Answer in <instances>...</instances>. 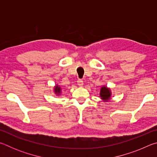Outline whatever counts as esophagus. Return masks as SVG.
Returning a JSON list of instances; mask_svg holds the SVG:
<instances>
[{
	"instance_id": "obj_1",
	"label": "esophagus",
	"mask_w": 157,
	"mask_h": 157,
	"mask_svg": "<svg viewBox=\"0 0 157 157\" xmlns=\"http://www.w3.org/2000/svg\"><path fill=\"white\" fill-rule=\"evenodd\" d=\"M78 86H80V87H82V86H83V80H82V79H78Z\"/></svg>"
}]
</instances>
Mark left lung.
Masks as SVG:
<instances>
[{
    "label": "left lung",
    "instance_id": "obj_1",
    "mask_svg": "<svg viewBox=\"0 0 157 157\" xmlns=\"http://www.w3.org/2000/svg\"><path fill=\"white\" fill-rule=\"evenodd\" d=\"M100 96L103 101L105 102H107L111 99V91L109 88H108L107 86H103L102 88L100 89Z\"/></svg>",
    "mask_w": 157,
    "mask_h": 157
}]
</instances>
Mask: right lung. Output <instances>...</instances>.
<instances>
[{
	"label": "right lung",
	"instance_id": "obj_1",
	"mask_svg": "<svg viewBox=\"0 0 157 157\" xmlns=\"http://www.w3.org/2000/svg\"><path fill=\"white\" fill-rule=\"evenodd\" d=\"M54 92L57 95H59L61 94H62V89H61V87L59 86V85L57 84L55 85L54 87Z\"/></svg>",
	"mask_w": 157,
	"mask_h": 157
}]
</instances>
